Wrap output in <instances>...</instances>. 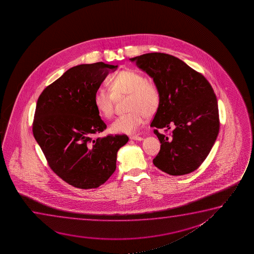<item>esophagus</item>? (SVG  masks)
Masks as SVG:
<instances>
[{"instance_id": "obj_1", "label": "esophagus", "mask_w": 254, "mask_h": 254, "mask_svg": "<svg viewBox=\"0 0 254 254\" xmlns=\"http://www.w3.org/2000/svg\"><path fill=\"white\" fill-rule=\"evenodd\" d=\"M130 139H133V140H142L143 138L142 137H140V136L133 135L131 136V137H130Z\"/></svg>"}]
</instances>
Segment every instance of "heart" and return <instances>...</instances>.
<instances>
[{"instance_id":"heart-1","label":"heart","mask_w":254,"mask_h":254,"mask_svg":"<svg viewBox=\"0 0 254 254\" xmlns=\"http://www.w3.org/2000/svg\"><path fill=\"white\" fill-rule=\"evenodd\" d=\"M109 93L98 88L94 96V108L103 118L110 119L114 115L115 98L128 95L127 110L128 113L119 116L113 122V132L132 134L139 128L145 116L152 117L160 105V93L156 85L146 80L141 73L133 70H122L108 81Z\"/></svg>"}]
</instances>
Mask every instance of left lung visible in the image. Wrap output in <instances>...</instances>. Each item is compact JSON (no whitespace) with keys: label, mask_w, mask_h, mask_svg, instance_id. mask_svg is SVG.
<instances>
[{"label":"left lung","mask_w":254,"mask_h":254,"mask_svg":"<svg viewBox=\"0 0 254 254\" xmlns=\"http://www.w3.org/2000/svg\"><path fill=\"white\" fill-rule=\"evenodd\" d=\"M130 61L153 78L160 93L151 123L161 143L153 165L174 176L190 174L203 163L219 133V108L212 86L201 73L167 54L149 53ZM172 125L170 136L157 131Z\"/></svg>","instance_id":"obj_1"}]
</instances>
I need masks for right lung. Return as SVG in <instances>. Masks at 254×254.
<instances>
[{"label": "right lung", "mask_w": 254, "mask_h": 254, "mask_svg": "<svg viewBox=\"0 0 254 254\" xmlns=\"http://www.w3.org/2000/svg\"><path fill=\"white\" fill-rule=\"evenodd\" d=\"M104 63L73 66L39 96L33 133L49 167L63 181L80 189L97 188L116 169L117 152L128 137L93 139L107 125L94 108V96L110 71Z\"/></svg>", "instance_id": "right-lung-1"}]
</instances>
